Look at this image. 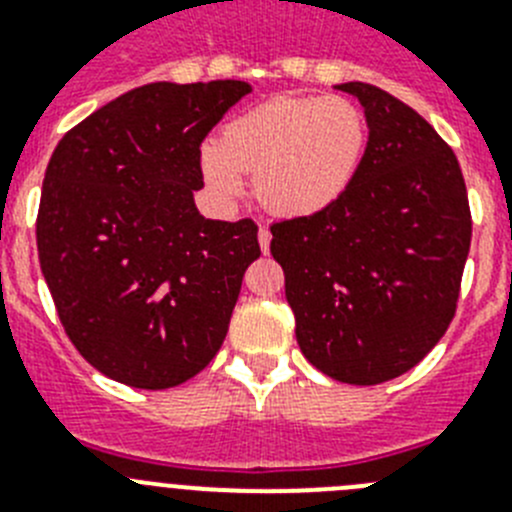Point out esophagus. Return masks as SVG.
I'll use <instances>...</instances> for the list:
<instances>
[{"label": "esophagus", "instance_id": "obj_1", "mask_svg": "<svg viewBox=\"0 0 512 512\" xmlns=\"http://www.w3.org/2000/svg\"><path fill=\"white\" fill-rule=\"evenodd\" d=\"M269 243H271V230L266 228V225H261V228H259V246H261V251L269 253Z\"/></svg>", "mask_w": 512, "mask_h": 512}]
</instances>
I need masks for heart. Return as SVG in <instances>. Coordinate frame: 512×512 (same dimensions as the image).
Here are the masks:
<instances>
[{"instance_id":"1","label":"heart","mask_w":512,"mask_h":512,"mask_svg":"<svg viewBox=\"0 0 512 512\" xmlns=\"http://www.w3.org/2000/svg\"><path fill=\"white\" fill-rule=\"evenodd\" d=\"M369 143V122L346 97L279 94L230 117L217 143H205L200 169L220 202L241 192L253 171V194L279 217L328 210L354 184Z\"/></svg>"}]
</instances>
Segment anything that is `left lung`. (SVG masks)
<instances>
[{
    "instance_id": "obj_1",
    "label": "left lung",
    "mask_w": 512,
    "mask_h": 512,
    "mask_svg": "<svg viewBox=\"0 0 512 512\" xmlns=\"http://www.w3.org/2000/svg\"><path fill=\"white\" fill-rule=\"evenodd\" d=\"M369 122L366 156L341 200L271 225L302 354L346 384L410 372L449 328L472 243L454 151L405 102L348 81Z\"/></svg>"
}]
</instances>
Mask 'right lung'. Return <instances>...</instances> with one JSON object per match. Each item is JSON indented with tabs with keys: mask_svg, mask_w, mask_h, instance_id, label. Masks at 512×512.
I'll return each instance as SVG.
<instances>
[{
	"mask_svg": "<svg viewBox=\"0 0 512 512\" xmlns=\"http://www.w3.org/2000/svg\"><path fill=\"white\" fill-rule=\"evenodd\" d=\"M251 92L246 81H156L63 135L45 169L35 235L66 336L115 382L166 390L220 351L248 264L253 220H207L200 146Z\"/></svg>",
	"mask_w": 512,
	"mask_h": 512,
	"instance_id": "1",
	"label": "right lung"
}]
</instances>
